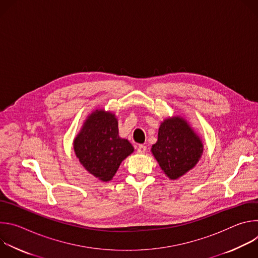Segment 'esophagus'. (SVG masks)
I'll return each instance as SVG.
<instances>
[{"label": "esophagus", "instance_id": "1", "mask_svg": "<svg viewBox=\"0 0 258 258\" xmlns=\"http://www.w3.org/2000/svg\"><path fill=\"white\" fill-rule=\"evenodd\" d=\"M146 150H147V147L144 146V145H139L138 148H137V152H138L139 154H145Z\"/></svg>", "mask_w": 258, "mask_h": 258}]
</instances>
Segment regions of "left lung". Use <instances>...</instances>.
<instances>
[{
	"mask_svg": "<svg viewBox=\"0 0 258 258\" xmlns=\"http://www.w3.org/2000/svg\"><path fill=\"white\" fill-rule=\"evenodd\" d=\"M203 142L181 116L165 118L159 126L151 152L164 174L175 180L193 169L203 154Z\"/></svg>",
	"mask_w": 258,
	"mask_h": 258,
	"instance_id": "obj_1",
	"label": "left lung"
}]
</instances>
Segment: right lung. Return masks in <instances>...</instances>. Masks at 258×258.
I'll use <instances>...</instances> for the list:
<instances>
[{"label": "right lung", "instance_id": "right-lung-1", "mask_svg": "<svg viewBox=\"0 0 258 258\" xmlns=\"http://www.w3.org/2000/svg\"><path fill=\"white\" fill-rule=\"evenodd\" d=\"M73 149L85 169L101 181L113 178L134 147L119 137L118 120L104 108L93 110L73 140Z\"/></svg>", "mask_w": 258, "mask_h": 258}]
</instances>
